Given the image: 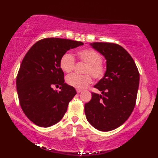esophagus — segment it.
<instances>
[{
  "label": "esophagus",
  "instance_id": "1",
  "mask_svg": "<svg viewBox=\"0 0 158 158\" xmlns=\"http://www.w3.org/2000/svg\"><path fill=\"white\" fill-rule=\"evenodd\" d=\"M82 91V90H81V89H76V92L78 93H81Z\"/></svg>",
  "mask_w": 158,
  "mask_h": 158
}]
</instances>
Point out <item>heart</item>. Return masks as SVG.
I'll return each mask as SVG.
<instances>
[{"mask_svg": "<svg viewBox=\"0 0 158 158\" xmlns=\"http://www.w3.org/2000/svg\"><path fill=\"white\" fill-rule=\"evenodd\" d=\"M80 61L85 63L83 68L84 75L73 73L67 77L66 81L69 85L77 89H83L92 82V75L96 80L102 79L104 76L106 69L102 63V56L97 51L91 48L80 50L77 54ZM59 65L60 69L65 73H71L74 68L75 59L70 53H65L60 57Z\"/></svg>", "mask_w": 158, "mask_h": 158, "instance_id": "b5f03b06", "label": "heart"}]
</instances>
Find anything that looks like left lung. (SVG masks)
<instances>
[{
    "label": "left lung",
    "mask_w": 158,
    "mask_h": 158,
    "mask_svg": "<svg viewBox=\"0 0 158 158\" xmlns=\"http://www.w3.org/2000/svg\"><path fill=\"white\" fill-rule=\"evenodd\" d=\"M105 57L104 76L94 87L102 95L91 93L92 98L85 105L86 119L102 131L113 130L125 123L136 104L140 74L134 60L117 44H90Z\"/></svg>",
    "instance_id": "1"
}]
</instances>
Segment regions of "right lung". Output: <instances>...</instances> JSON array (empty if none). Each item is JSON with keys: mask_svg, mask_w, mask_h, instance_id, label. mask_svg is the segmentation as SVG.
Segmentation results:
<instances>
[{"mask_svg": "<svg viewBox=\"0 0 158 158\" xmlns=\"http://www.w3.org/2000/svg\"><path fill=\"white\" fill-rule=\"evenodd\" d=\"M83 44L67 39L45 38L26 54L16 78V88L22 110L35 125L50 127L65 114L76 91L64 82L60 59L67 50ZM54 86L61 90H54Z\"/></svg>", "mask_w": 158, "mask_h": 158, "instance_id": "right-lung-1", "label": "right lung"}]
</instances>
